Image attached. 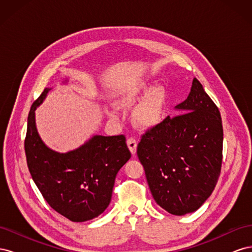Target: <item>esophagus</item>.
Segmentation results:
<instances>
[{
    "label": "esophagus",
    "instance_id": "obj_1",
    "mask_svg": "<svg viewBox=\"0 0 252 252\" xmlns=\"http://www.w3.org/2000/svg\"><path fill=\"white\" fill-rule=\"evenodd\" d=\"M136 144L138 143H136V140L133 138V136H129V138L127 139V145H128L129 149H130L132 155H134L136 151Z\"/></svg>",
    "mask_w": 252,
    "mask_h": 252
}]
</instances>
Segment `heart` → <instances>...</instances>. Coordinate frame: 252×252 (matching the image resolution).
Returning a JSON list of instances; mask_svg holds the SVG:
<instances>
[{"instance_id": "b5f03b06", "label": "heart", "mask_w": 252, "mask_h": 252, "mask_svg": "<svg viewBox=\"0 0 252 252\" xmlns=\"http://www.w3.org/2000/svg\"><path fill=\"white\" fill-rule=\"evenodd\" d=\"M144 96L147 97L134 111V121L140 126H155L164 118L167 104V91L164 87L158 86L151 89L150 83L138 82L128 89L124 96H122L120 104L125 108H131L138 104Z\"/></svg>"}]
</instances>
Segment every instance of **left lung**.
<instances>
[{"label": "left lung", "instance_id": "8db88e82", "mask_svg": "<svg viewBox=\"0 0 252 252\" xmlns=\"http://www.w3.org/2000/svg\"><path fill=\"white\" fill-rule=\"evenodd\" d=\"M182 114L142 134L136 155L152 196L174 216L199 209L215 189L223 158V126L217 105L195 78Z\"/></svg>", "mask_w": 252, "mask_h": 252}]
</instances>
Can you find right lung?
Masks as SVG:
<instances>
[{
    "label": "right lung",
    "mask_w": 252,
    "mask_h": 252,
    "mask_svg": "<svg viewBox=\"0 0 252 252\" xmlns=\"http://www.w3.org/2000/svg\"><path fill=\"white\" fill-rule=\"evenodd\" d=\"M50 88L32 105L24 142L27 166L42 195L60 215L72 222L98 217L108 207L117 173L131 157L125 135H94L78 149L59 154L36 131L34 110Z\"/></svg>",
    "instance_id": "right-lung-1"
}]
</instances>
